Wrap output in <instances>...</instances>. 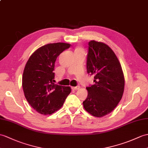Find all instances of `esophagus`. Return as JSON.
I'll return each instance as SVG.
<instances>
[{
	"mask_svg": "<svg viewBox=\"0 0 148 148\" xmlns=\"http://www.w3.org/2000/svg\"><path fill=\"white\" fill-rule=\"evenodd\" d=\"M79 88H80L79 86H76V87H72V89H73V90H77Z\"/></svg>",
	"mask_w": 148,
	"mask_h": 148,
	"instance_id": "obj_1",
	"label": "esophagus"
}]
</instances>
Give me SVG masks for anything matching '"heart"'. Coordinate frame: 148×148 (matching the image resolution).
<instances>
[{
    "label": "heart",
    "instance_id": "1",
    "mask_svg": "<svg viewBox=\"0 0 148 148\" xmlns=\"http://www.w3.org/2000/svg\"><path fill=\"white\" fill-rule=\"evenodd\" d=\"M77 50H82V49H81V48H77V49H76V50H75V51Z\"/></svg>",
    "mask_w": 148,
    "mask_h": 148
}]
</instances>
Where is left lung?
<instances>
[{"label":"left lung","mask_w":148,"mask_h":148,"mask_svg":"<svg viewBox=\"0 0 148 148\" xmlns=\"http://www.w3.org/2000/svg\"><path fill=\"white\" fill-rule=\"evenodd\" d=\"M87 73L94 75L95 84L87 87L84 109L96 117L111 113L121 100L125 79L121 63L110 47L91 40L88 43Z\"/></svg>","instance_id":"obj_1"}]
</instances>
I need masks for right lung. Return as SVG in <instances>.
<instances>
[{"mask_svg": "<svg viewBox=\"0 0 148 148\" xmlns=\"http://www.w3.org/2000/svg\"><path fill=\"white\" fill-rule=\"evenodd\" d=\"M71 45L49 43L34 51L24 69L22 86L29 104L43 115L58 110L71 92L69 86L54 83L55 62L57 57Z\"/></svg>", "mask_w": 148, "mask_h": 148, "instance_id": "add662e5", "label": "right lung"}]
</instances>
